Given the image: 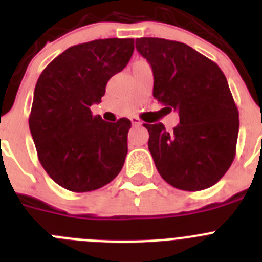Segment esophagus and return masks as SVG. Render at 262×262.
Instances as JSON below:
<instances>
[{"instance_id": "obj_1", "label": "esophagus", "mask_w": 262, "mask_h": 262, "mask_svg": "<svg viewBox=\"0 0 262 262\" xmlns=\"http://www.w3.org/2000/svg\"><path fill=\"white\" fill-rule=\"evenodd\" d=\"M129 120H131V123H133L134 126H140V124H142V120L139 119L138 117H131Z\"/></svg>"}]
</instances>
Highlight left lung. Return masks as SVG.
I'll return each mask as SVG.
<instances>
[{
  "label": "left lung",
  "mask_w": 262,
  "mask_h": 262,
  "mask_svg": "<svg viewBox=\"0 0 262 262\" xmlns=\"http://www.w3.org/2000/svg\"><path fill=\"white\" fill-rule=\"evenodd\" d=\"M136 50L151 64L154 97L180 124H144L148 149L160 176L180 190L198 191L216 184L236 154L239 111L222 69L185 43L136 39Z\"/></svg>",
  "instance_id": "8db88e82"
}]
</instances>
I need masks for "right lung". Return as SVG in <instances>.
<instances>
[{"label":"right lung","instance_id":"add662e5","mask_svg":"<svg viewBox=\"0 0 262 262\" xmlns=\"http://www.w3.org/2000/svg\"><path fill=\"white\" fill-rule=\"evenodd\" d=\"M134 39H97L60 53L39 76L29 126L53 181L75 193L97 190L120 172L131 122L92 114L106 84L129 61Z\"/></svg>","mask_w":262,"mask_h":262}]
</instances>
